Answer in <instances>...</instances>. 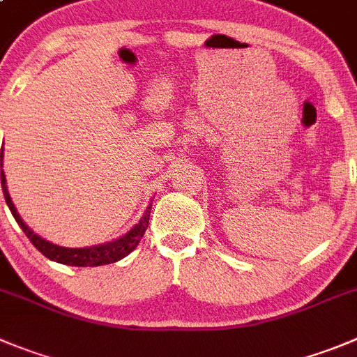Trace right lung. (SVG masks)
Wrapping results in <instances>:
<instances>
[{"instance_id": "obj_1", "label": "right lung", "mask_w": 357, "mask_h": 357, "mask_svg": "<svg viewBox=\"0 0 357 357\" xmlns=\"http://www.w3.org/2000/svg\"><path fill=\"white\" fill-rule=\"evenodd\" d=\"M0 168H3V151L0 152ZM5 184H6V178H5V173H3L1 169L3 196H5L6 205H8L12 215L15 217L17 224H19L20 229L26 233L29 242H31L33 245L43 254V256L49 257V259L52 261H57V263L70 264V266H101V264L115 263V261L122 259V257H126L128 254L133 252V250L137 249V245L140 243L142 236H144L145 229H147L149 226L151 206H149L145 215L142 217V220L133 227V229H130L124 236L114 240V242H108V243H103V245H96V247H86V249H68V247L54 245V243L47 242V240L40 238L38 235H35V233H33L26 224H24V220L20 219V215L17 213V208L13 206L12 199H10L8 189H6Z\"/></svg>"}]
</instances>
